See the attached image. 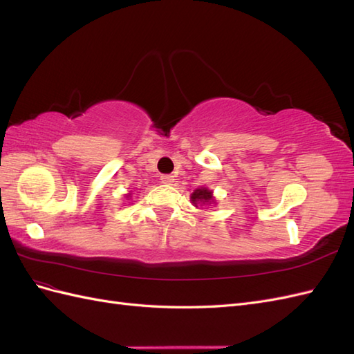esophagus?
<instances>
[{
	"label": "esophagus",
	"mask_w": 354,
	"mask_h": 354,
	"mask_svg": "<svg viewBox=\"0 0 354 354\" xmlns=\"http://www.w3.org/2000/svg\"><path fill=\"white\" fill-rule=\"evenodd\" d=\"M160 181H162L164 185H173L174 183V177L169 176V174H165V176L160 177Z\"/></svg>",
	"instance_id": "34e87169"
}]
</instances>
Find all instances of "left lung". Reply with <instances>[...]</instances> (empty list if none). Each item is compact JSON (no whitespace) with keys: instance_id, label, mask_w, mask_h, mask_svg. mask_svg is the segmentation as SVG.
Returning a JSON list of instances; mask_svg holds the SVG:
<instances>
[{"instance_id":"left-lung-1","label":"left lung","mask_w":354,"mask_h":354,"mask_svg":"<svg viewBox=\"0 0 354 354\" xmlns=\"http://www.w3.org/2000/svg\"><path fill=\"white\" fill-rule=\"evenodd\" d=\"M190 201L192 203H194L195 207H198V203H203V205H209V203H214L216 201H214L212 198V192L207 187H201V189H196L194 194H192L190 196Z\"/></svg>"}]
</instances>
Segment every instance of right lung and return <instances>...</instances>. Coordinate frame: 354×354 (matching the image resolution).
Returning <instances> with one entry per match:
<instances>
[{
  "mask_svg": "<svg viewBox=\"0 0 354 354\" xmlns=\"http://www.w3.org/2000/svg\"><path fill=\"white\" fill-rule=\"evenodd\" d=\"M130 195H131V194H128V196H130Z\"/></svg>",
  "mask_w": 354,
  "mask_h": 354,
  "instance_id": "right-lung-1",
  "label": "right lung"
}]
</instances>
